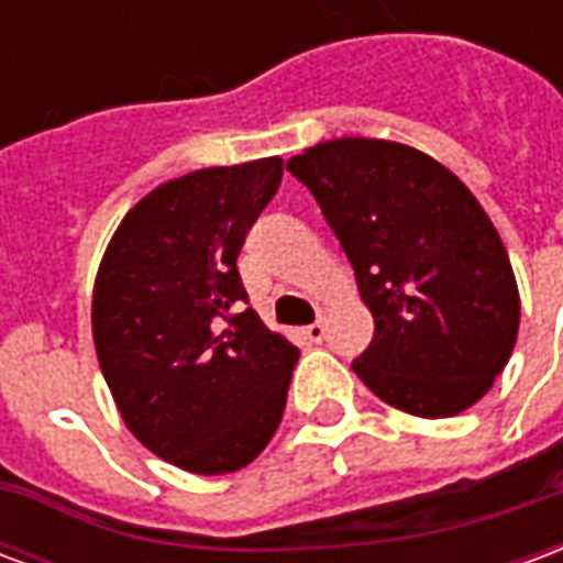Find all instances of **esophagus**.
I'll return each instance as SVG.
<instances>
[{
    "label": "esophagus",
    "mask_w": 563,
    "mask_h": 563,
    "mask_svg": "<svg viewBox=\"0 0 563 563\" xmlns=\"http://www.w3.org/2000/svg\"><path fill=\"white\" fill-rule=\"evenodd\" d=\"M305 338L310 343H322V338H325V325H322V319H317L313 325H307Z\"/></svg>",
    "instance_id": "1"
}]
</instances>
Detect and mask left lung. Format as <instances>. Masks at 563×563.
I'll return each mask as SVG.
<instances>
[{"mask_svg":"<svg viewBox=\"0 0 563 563\" xmlns=\"http://www.w3.org/2000/svg\"><path fill=\"white\" fill-rule=\"evenodd\" d=\"M286 168L319 201L374 313L358 379L422 419L473 407L509 362L521 310L507 246L476 196L398 141H322Z\"/></svg>","mask_w":563,"mask_h":563,"instance_id":"obj_1","label":"left lung"}]
</instances>
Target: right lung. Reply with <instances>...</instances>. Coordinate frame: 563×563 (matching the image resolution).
Returning <instances> with one entry per match:
<instances>
[{
  "label": "right lung",
  "instance_id": "1",
  "mask_svg": "<svg viewBox=\"0 0 563 563\" xmlns=\"http://www.w3.org/2000/svg\"><path fill=\"white\" fill-rule=\"evenodd\" d=\"M280 156L156 186L117 225L92 286V341L123 422L180 471L246 467L277 431L298 346L246 301L238 253ZM229 321L225 330L221 322Z\"/></svg>",
  "mask_w": 563,
  "mask_h": 563
}]
</instances>
